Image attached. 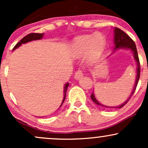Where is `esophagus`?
Returning <instances> with one entry per match:
<instances>
[{
  "label": "esophagus",
  "instance_id": "obj_1",
  "mask_svg": "<svg viewBox=\"0 0 148 148\" xmlns=\"http://www.w3.org/2000/svg\"><path fill=\"white\" fill-rule=\"evenodd\" d=\"M84 76V72L81 69H79L78 71H76L75 74H74V78L76 79H79L80 78H81L82 76Z\"/></svg>",
  "mask_w": 148,
  "mask_h": 148
}]
</instances>
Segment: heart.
Here are the masks:
<instances>
[{"label": "heart", "instance_id": "heart-1", "mask_svg": "<svg viewBox=\"0 0 148 148\" xmlns=\"http://www.w3.org/2000/svg\"><path fill=\"white\" fill-rule=\"evenodd\" d=\"M104 45V37L96 33L78 37L73 44L72 49L76 55L82 56L87 52L88 58L94 59L101 54Z\"/></svg>", "mask_w": 148, "mask_h": 148}]
</instances>
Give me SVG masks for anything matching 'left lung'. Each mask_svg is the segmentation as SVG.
<instances>
[{
    "label": "left lung",
    "mask_w": 148,
    "mask_h": 148,
    "mask_svg": "<svg viewBox=\"0 0 148 148\" xmlns=\"http://www.w3.org/2000/svg\"><path fill=\"white\" fill-rule=\"evenodd\" d=\"M114 43L115 45V49L114 50H116L119 48H127L129 49H131L132 51V52L134 53V57L135 58L136 61L137 62V75H136V83H135V86H134L133 90H132V93H131V95L130 96V97L127 99V101L125 102H124L123 104L120 105V106H116V107H109V106H104V105L101 104L100 103L99 101H97L95 97L94 94L93 92L92 93L91 95V99L94 101L96 104L99 105L100 106L102 107H105V108H120L122 107H123L125 106L126 103L130 101V99H131L132 95H134V92H135L136 89L137 85H138V82L139 78H140V61H139V58H138V52H137V49H136V47L135 43L133 41L131 37L129 36L127 34H126L123 30H122L121 29L118 28H115V37H114Z\"/></svg>",
    "instance_id": "1"
}]
</instances>
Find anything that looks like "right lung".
Returning a JSON list of instances; mask_svg holds the SVG:
<instances>
[{"mask_svg":"<svg viewBox=\"0 0 148 148\" xmlns=\"http://www.w3.org/2000/svg\"><path fill=\"white\" fill-rule=\"evenodd\" d=\"M43 35H44V33H33L28 34V35H27L26 36H25L24 37H23V38H22L21 40H20V41L18 42V43L14 46V47L13 48V50H14L15 49H16L17 47H20V46H21L22 44H25V43H26V42L33 41V40H40V39H42V37H43ZM68 86H69V84H67L65 85V86H64V96L63 100H62V103H61L60 106H62V103H63V102H64V99H65L66 92H67V87H68Z\"/></svg>","mask_w":148,"mask_h":148,"instance_id":"right-lung-1","label":"right lung"}]
</instances>
